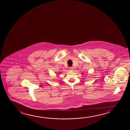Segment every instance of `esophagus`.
Wrapping results in <instances>:
<instances>
[{"instance_id":"1","label":"esophagus","mask_w":130,"mask_h":130,"mask_svg":"<svg viewBox=\"0 0 130 130\" xmlns=\"http://www.w3.org/2000/svg\"><path fill=\"white\" fill-rule=\"evenodd\" d=\"M73 67H69V70H70V71H73Z\"/></svg>"}]
</instances>
